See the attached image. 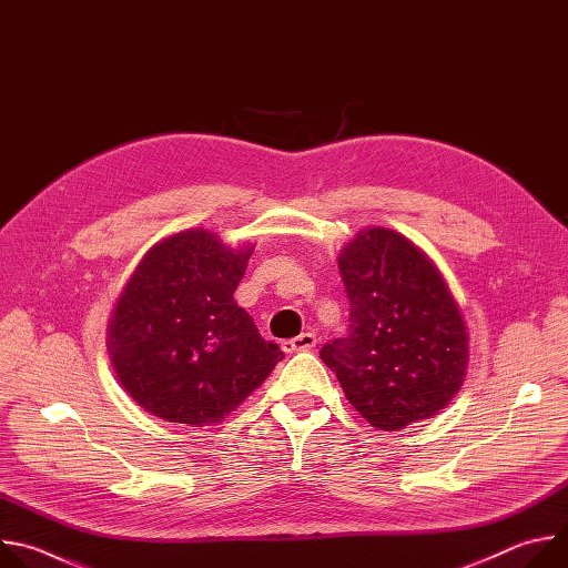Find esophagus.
<instances>
[{
  "label": "esophagus",
  "mask_w": 568,
  "mask_h": 568,
  "mask_svg": "<svg viewBox=\"0 0 568 568\" xmlns=\"http://www.w3.org/2000/svg\"><path fill=\"white\" fill-rule=\"evenodd\" d=\"M316 346V335L314 333H301L298 337L294 339H285L281 344V348L285 353H301V351H312Z\"/></svg>",
  "instance_id": "esophagus-1"
}]
</instances>
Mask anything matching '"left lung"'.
<instances>
[{
    "label": "left lung",
    "instance_id": "8db88e82",
    "mask_svg": "<svg viewBox=\"0 0 568 568\" xmlns=\"http://www.w3.org/2000/svg\"><path fill=\"white\" fill-rule=\"evenodd\" d=\"M339 272L348 335L323 344V364L382 432L436 416L467 368L465 323L436 265L412 240L373 226L344 247Z\"/></svg>",
    "mask_w": 568,
    "mask_h": 568
}]
</instances>
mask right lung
Segmentation results:
<instances>
[{"label":"right lung","instance_id":"obj_1","mask_svg":"<svg viewBox=\"0 0 568 568\" xmlns=\"http://www.w3.org/2000/svg\"><path fill=\"white\" fill-rule=\"evenodd\" d=\"M252 250L191 229L139 263L112 314L108 351L145 412L191 427L217 423L285 357L233 301Z\"/></svg>","mask_w":568,"mask_h":568}]
</instances>
